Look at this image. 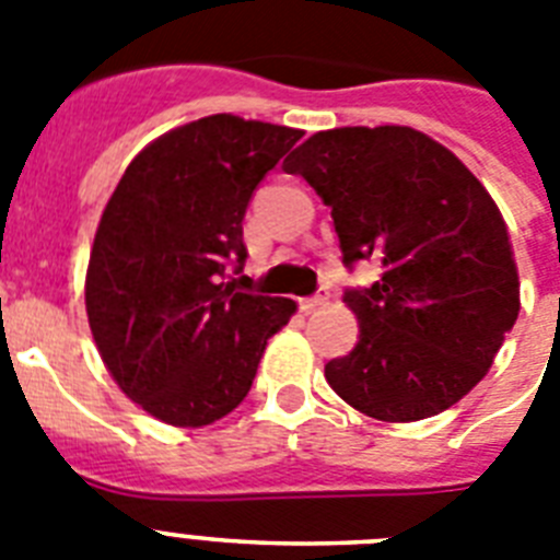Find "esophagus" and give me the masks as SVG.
<instances>
[{
    "label": "esophagus",
    "instance_id": "obj_1",
    "mask_svg": "<svg viewBox=\"0 0 560 560\" xmlns=\"http://www.w3.org/2000/svg\"><path fill=\"white\" fill-rule=\"evenodd\" d=\"M322 304H327V295H324V293L307 295V299H299V307H302L304 313H313V310L322 307Z\"/></svg>",
    "mask_w": 560,
    "mask_h": 560
}]
</instances>
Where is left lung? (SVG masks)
Masks as SVG:
<instances>
[{
	"instance_id": "obj_1",
	"label": "left lung",
	"mask_w": 560,
	"mask_h": 560,
	"mask_svg": "<svg viewBox=\"0 0 560 560\" xmlns=\"http://www.w3.org/2000/svg\"><path fill=\"white\" fill-rule=\"evenodd\" d=\"M330 208L345 265L382 279L347 290L350 355L324 378L378 421L439 416L481 382L518 318V267L495 201L462 159L412 128H336L284 162Z\"/></svg>"
}]
</instances>
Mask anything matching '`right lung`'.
<instances>
[{
    "label": "right lung",
    "mask_w": 560,
    "mask_h": 560,
    "mask_svg": "<svg viewBox=\"0 0 560 560\" xmlns=\"http://www.w3.org/2000/svg\"><path fill=\"white\" fill-rule=\"evenodd\" d=\"M302 130L215 113L128 164L84 279L93 341L121 393L173 427H205L250 393L267 338L293 299L236 290L253 190Z\"/></svg>",
    "instance_id": "add662e5"
}]
</instances>
